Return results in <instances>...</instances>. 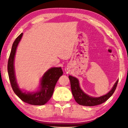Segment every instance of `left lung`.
<instances>
[{"instance_id":"left-lung-1","label":"left lung","mask_w":128,"mask_h":128,"mask_svg":"<svg viewBox=\"0 0 128 128\" xmlns=\"http://www.w3.org/2000/svg\"><path fill=\"white\" fill-rule=\"evenodd\" d=\"M69 78L70 82L71 90L76 102L80 105L85 106H97L105 102L114 94L118 81H116L111 90L106 94L99 97H93L86 94L83 92L80 88L78 80L76 77L69 76Z\"/></svg>"}]
</instances>
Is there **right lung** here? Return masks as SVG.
<instances>
[{
	"label": "right lung",
	"instance_id": "add662e5",
	"mask_svg": "<svg viewBox=\"0 0 128 128\" xmlns=\"http://www.w3.org/2000/svg\"><path fill=\"white\" fill-rule=\"evenodd\" d=\"M23 35L21 33L12 44L8 62V73L14 92L24 102L32 105H44L51 98L56 82L63 74L61 67H52L44 73L40 80L38 88L34 92L21 90L17 84L14 70V58L16 50Z\"/></svg>",
	"mask_w": 128,
	"mask_h": 128
}]
</instances>
